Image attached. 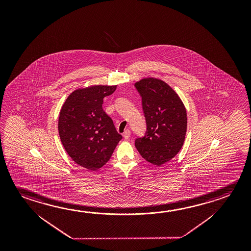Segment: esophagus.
Returning a JSON list of instances; mask_svg holds the SVG:
<instances>
[{"mask_svg":"<svg viewBox=\"0 0 251 251\" xmlns=\"http://www.w3.org/2000/svg\"><path fill=\"white\" fill-rule=\"evenodd\" d=\"M124 137L125 139H128L130 137V130L129 129H126L124 133Z\"/></svg>","mask_w":251,"mask_h":251,"instance_id":"1","label":"esophagus"}]
</instances>
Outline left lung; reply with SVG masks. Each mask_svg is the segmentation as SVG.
<instances>
[{
  "label": "left lung",
  "instance_id": "1",
  "mask_svg": "<svg viewBox=\"0 0 251 251\" xmlns=\"http://www.w3.org/2000/svg\"><path fill=\"white\" fill-rule=\"evenodd\" d=\"M142 97L147 130L135 141L140 155L160 166L173 159L185 141L187 115L184 103L167 83L145 78L135 84Z\"/></svg>",
  "mask_w": 251,
  "mask_h": 251
}]
</instances>
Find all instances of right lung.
<instances>
[{
  "label": "right lung",
  "mask_w": 251,
  "mask_h": 251,
  "mask_svg": "<svg viewBox=\"0 0 251 251\" xmlns=\"http://www.w3.org/2000/svg\"><path fill=\"white\" fill-rule=\"evenodd\" d=\"M116 86H91L78 88L63 104L58 117L62 144L78 165L96 171L110 159L123 136L103 110V99Z\"/></svg>",
  "instance_id": "right-lung-1"
}]
</instances>
